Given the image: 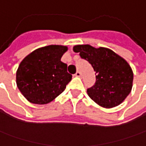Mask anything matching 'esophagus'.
<instances>
[{
    "instance_id": "obj_1",
    "label": "esophagus",
    "mask_w": 146,
    "mask_h": 146,
    "mask_svg": "<svg viewBox=\"0 0 146 146\" xmlns=\"http://www.w3.org/2000/svg\"><path fill=\"white\" fill-rule=\"evenodd\" d=\"M74 76H75V77H78V78H80V77H81V73H80L79 71H78L77 73L74 74Z\"/></svg>"
}]
</instances>
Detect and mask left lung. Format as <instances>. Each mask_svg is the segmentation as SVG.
I'll return each instance as SVG.
<instances>
[{
    "mask_svg": "<svg viewBox=\"0 0 146 146\" xmlns=\"http://www.w3.org/2000/svg\"><path fill=\"white\" fill-rule=\"evenodd\" d=\"M73 51L79 52L95 72V83L87 89L90 98L105 108L123 103L133 87V73L128 62L109 48L85 44L74 46Z\"/></svg>",
    "mask_w": 146,
    "mask_h": 146,
    "instance_id": "obj_1",
    "label": "left lung"
}]
</instances>
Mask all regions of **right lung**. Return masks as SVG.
<instances>
[{
    "mask_svg": "<svg viewBox=\"0 0 146 146\" xmlns=\"http://www.w3.org/2000/svg\"><path fill=\"white\" fill-rule=\"evenodd\" d=\"M68 48L49 45L38 48L23 60L16 73V83L30 103L47 104L66 88L72 75L60 59Z\"/></svg>",
    "mask_w": 146,
    "mask_h": 146,
    "instance_id": "1",
    "label": "right lung"
}]
</instances>
